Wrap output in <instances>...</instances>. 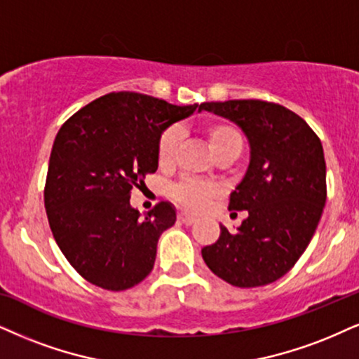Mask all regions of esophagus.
Segmentation results:
<instances>
[{
    "mask_svg": "<svg viewBox=\"0 0 359 359\" xmlns=\"http://www.w3.org/2000/svg\"><path fill=\"white\" fill-rule=\"evenodd\" d=\"M178 221H181V223H183V224H187V226H191V224H193L196 219H194L193 216H189V215L178 213Z\"/></svg>",
    "mask_w": 359,
    "mask_h": 359,
    "instance_id": "34e87169",
    "label": "esophagus"
}]
</instances>
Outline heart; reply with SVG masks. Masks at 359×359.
Wrapping results in <instances>:
<instances>
[{"label": "heart", "instance_id": "obj_1", "mask_svg": "<svg viewBox=\"0 0 359 359\" xmlns=\"http://www.w3.org/2000/svg\"><path fill=\"white\" fill-rule=\"evenodd\" d=\"M205 135L213 153H218L224 146L238 143L243 146V136L233 125L224 121H208ZM183 130L178 125H171L161 131L156 141L158 165L166 168L172 163L178 151ZM219 194V187L211 181L200 178H183L170 188V198L180 208L187 211H200L206 208Z\"/></svg>", "mask_w": 359, "mask_h": 359}]
</instances>
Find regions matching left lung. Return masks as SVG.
<instances>
[{
  "instance_id": "obj_1",
  "label": "left lung",
  "mask_w": 359,
  "mask_h": 359,
  "mask_svg": "<svg viewBox=\"0 0 359 359\" xmlns=\"http://www.w3.org/2000/svg\"><path fill=\"white\" fill-rule=\"evenodd\" d=\"M245 131L251 161L229 196V210L248 211L238 233L221 228L218 241L201 250L216 276L238 287L280 280L304 253L326 203L323 144L302 116L263 100L201 103Z\"/></svg>"
}]
</instances>
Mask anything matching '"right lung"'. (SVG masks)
I'll list each match as a JSON object with an SVG mask.
<instances>
[{
    "mask_svg": "<svg viewBox=\"0 0 359 359\" xmlns=\"http://www.w3.org/2000/svg\"><path fill=\"white\" fill-rule=\"evenodd\" d=\"M198 104L175 106L135 91H114L83 106L53 143L44 208L66 259L93 285L123 291L151 273L161 233L176 221L170 203L144 216L131 189L158 170L161 131Z\"/></svg>",
    "mask_w": 359,
    "mask_h": 359,
    "instance_id": "right-lung-1",
    "label": "right lung"
}]
</instances>
